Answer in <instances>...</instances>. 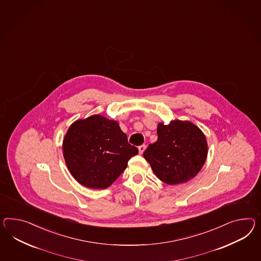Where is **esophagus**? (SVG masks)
<instances>
[{"label": "esophagus", "mask_w": 261, "mask_h": 261, "mask_svg": "<svg viewBox=\"0 0 261 261\" xmlns=\"http://www.w3.org/2000/svg\"><path fill=\"white\" fill-rule=\"evenodd\" d=\"M145 148H146V146H145V145H142V146L138 147V149H139V153L143 154V152L145 151Z\"/></svg>", "instance_id": "esophagus-1"}]
</instances>
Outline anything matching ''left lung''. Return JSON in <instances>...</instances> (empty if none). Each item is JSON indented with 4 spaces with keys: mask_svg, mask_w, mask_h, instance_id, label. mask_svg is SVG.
Wrapping results in <instances>:
<instances>
[{
    "mask_svg": "<svg viewBox=\"0 0 261 261\" xmlns=\"http://www.w3.org/2000/svg\"><path fill=\"white\" fill-rule=\"evenodd\" d=\"M157 134V141L143 154L157 178L171 186L193 179L207 157V141L201 128L190 121L172 120L159 123Z\"/></svg>",
    "mask_w": 261,
    "mask_h": 261,
    "instance_id": "left-lung-1",
    "label": "left lung"
}]
</instances>
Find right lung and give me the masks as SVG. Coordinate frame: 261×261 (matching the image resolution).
<instances>
[{
    "label": "right lung",
    "instance_id": "obj_1",
    "mask_svg": "<svg viewBox=\"0 0 261 261\" xmlns=\"http://www.w3.org/2000/svg\"><path fill=\"white\" fill-rule=\"evenodd\" d=\"M62 151L70 173L81 185L105 189L126 169L138 148L127 143L117 121L94 114L69 127Z\"/></svg>",
    "mask_w": 261,
    "mask_h": 261
}]
</instances>
